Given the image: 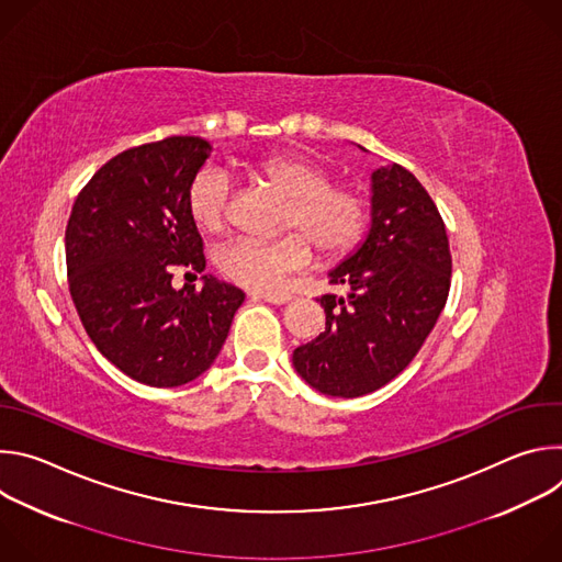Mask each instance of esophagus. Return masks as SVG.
I'll return each instance as SVG.
<instances>
[{"instance_id":"esophagus-1","label":"esophagus","mask_w":562,"mask_h":562,"mask_svg":"<svg viewBox=\"0 0 562 562\" xmlns=\"http://www.w3.org/2000/svg\"><path fill=\"white\" fill-rule=\"evenodd\" d=\"M254 297L256 300H267V302H273V304H284V302H289L293 295L291 293H286V291H276V293H271V291H260V293H254Z\"/></svg>"}]
</instances>
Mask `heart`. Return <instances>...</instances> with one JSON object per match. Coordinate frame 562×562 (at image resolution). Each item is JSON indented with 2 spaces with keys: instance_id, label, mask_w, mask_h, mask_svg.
Instances as JSON below:
<instances>
[{
  "instance_id": "1",
  "label": "heart",
  "mask_w": 562,
  "mask_h": 562,
  "mask_svg": "<svg viewBox=\"0 0 562 562\" xmlns=\"http://www.w3.org/2000/svg\"><path fill=\"white\" fill-rule=\"evenodd\" d=\"M247 171L289 198L282 228L293 231L276 239H231L215 256L224 278L247 289H276L284 276L311 262V245L329 260L360 245L369 224V200L351 184L331 182V169L323 162L300 153H280L249 165ZM228 198V180L215 169H202L187 189L191 222L202 233H220Z\"/></svg>"
}]
</instances>
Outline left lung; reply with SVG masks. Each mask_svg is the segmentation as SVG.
Listing matches in <instances>:
<instances>
[{"instance_id":"obj_1","label":"left lung","mask_w":562,"mask_h":562,"mask_svg":"<svg viewBox=\"0 0 562 562\" xmlns=\"http://www.w3.org/2000/svg\"><path fill=\"white\" fill-rule=\"evenodd\" d=\"M371 231L329 273L349 295L317 297L327 325L293 351L295 371L317 391L358 397L384 386L416 358L451 286L449 237L438 206L400 165L371 176Z\"/></svg>"}]
</instances>
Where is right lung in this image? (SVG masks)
I'll use <instances>...</instances> for the list:
<instances>
[{
	"mask_svg": "<svg viewBox=\"0 0 562 562\" xmlns=\"http://www.w3.org/2000/svg\"><path fill=\"white\" fill-rule=\"evenodd\" d=\"M211 144L173 135L122 150L79 191L66 224L68 291L98 347L128 378L180 386L217 358L245 293L204 276L171 286L173 269L204 271L187 189Z\"/></svg>",
	"mask_w": 562,
	"mask_h": 562,
	"instance_id": "1",
	"label": "right lung"
}]
</instances>
